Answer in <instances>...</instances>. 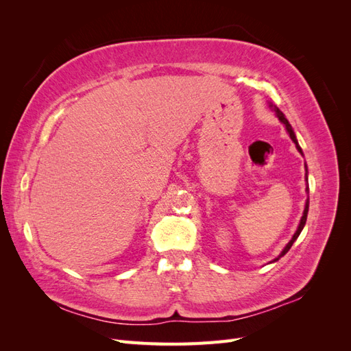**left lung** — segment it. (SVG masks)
<instances>
[{
    "label": "left lung",
    "mask_w": 351,
    "mask_h": 351,
    "mask_svg": "<svg viewBox=\"0 0 351 351\" xmlns=\"http://www.w3.org/2000/svg\"><path fill=\"white\" fill-rule=\"evenodd\" d=\"M269 108L277 114V117H278V120L284 124V127H285V130H287V133L290 134V137H291V141L294 142V145H295V147H297V151H299L302 155H303V151H302V147H300V145H299V142H297V137H295V134H294V130H293V127H291V124L289 123V120L285 119V115L280 111V108L277 107V105H274L272 102H269ZM304 168H306V174H304V178H306V184H307V165L304 164ZM306 192L309 193V186H306ZM307 212H309V196H307V200H306V205H304V210H303V217H302V219H300V224H299V227H297V230H295V232H294V236L291 237V240L285 244V247L282 249V252L278 254V258H275L272 262H277L280 258H282L284 254L289 252L290 249H291V246H293V243L297 240V237L300 236V232H302V230H303V227H304V224H306V219H307Z\"/></svg>",
    "instance_id": "8db88e82"
}]
</instances>
